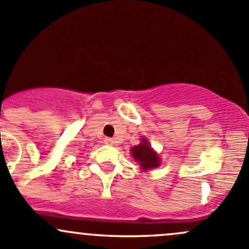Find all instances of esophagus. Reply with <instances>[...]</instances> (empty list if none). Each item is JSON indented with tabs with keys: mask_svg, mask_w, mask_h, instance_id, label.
I'll use <instances>...</instances> for the list:
<instances>
[{
	"mask_svg": "<svg viewBox=\"0 0 249 249\" xmlns=\"http://www.w3.org/2000/svg\"><path fill=\"white\" fill-rule=\"evenodd\" d=\"M106 143H107V145H114L115 140L111 139V138H107V139H106Z\"/></svg>",
	"mask_w": 249,
	"mask_h": 249,
	"instance_id": "34e87169",
	"label": "esophagus"
}]
</instances>
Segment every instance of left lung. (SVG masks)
<instances>
[{
    "label": "left lung",
    "instance_id": "obj_1",
    "mask_svg": "<svg viewBox=\"0 0 249 249\" xmlns=\"http://www.w3.org/2000/svg\"><path fill=\"white\" fill-rule=\"evenodd\" d=\"M130 152H132L135 162L140 164L142 170H151V169L160 166V156L153 151L146 138H142L139 145H135L134 147L130 148Z\"/></svg>",
    "mask_w": 249,
    "mask_h": 249
}]
</instances>
